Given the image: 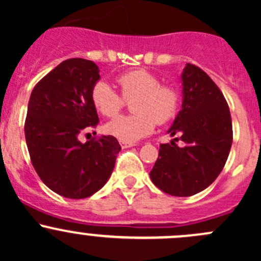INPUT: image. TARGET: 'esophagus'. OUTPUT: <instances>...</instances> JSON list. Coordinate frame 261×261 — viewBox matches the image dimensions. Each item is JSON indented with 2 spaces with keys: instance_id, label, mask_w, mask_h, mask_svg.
Instances as JSON below:
<instances>
[{
  "instance_id": "34e87169",
  "label": "esophagus",
  "mask_w": 261,
  "mask_h": 261,
  "mask_svg": "<svg viewBox=\"0 0 261 261\" xmlns=\"http://www.w3.org/2000/svg\"><path fill=\"white\" fill-rule=\"evenodd\" d=\"M120 145H121V147H122V149H126V147L134 146L135 144H134V143H126V141H120Z\"/></svg>"
}]
</instances>
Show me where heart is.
<instances>
[{
    "instance_id": "obj_1",
    "label": "heart",
    "mask_w": 261,
    "mask_h": 261,
    "mask_svg": "<svg viewBox=\"0 0 261 261\" xmlns=\"http://www.w3.org/2000/svg\"><path fill=\"white\" fill-rule=\"evenodd\" d=\"M120 93L109 83L98 81L91 91L94 109L105 117H114L126 102L134 99V115L118 116L106 125V133L120 141L135 143L150 135L155 125H164L178 114L180 94L172 83H159V78L146 69L122 73L116 78Z\"/></svg>"
}]
</instances>
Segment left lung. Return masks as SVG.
Masks as SVG:
<instances>
[{
    "instance_id": "1",
    "label": "left lung",
    "mask_w": 261,
    "mask_h": 261,
    "mask_svg": "<svg viewBox=\"0 0 261 261\" xmlns=\"http://www.w3.org/2000/svg\"><path fill=\"white\" fill-rule=\"evenodd\" d=\"M183 103L168 133L180 135L162 144L150 172L152 183L168 194L189 197L206 189L223 169L232 145L228 105L206 72L188 63L181 74Z\"/></svg>"
}]
</instances>
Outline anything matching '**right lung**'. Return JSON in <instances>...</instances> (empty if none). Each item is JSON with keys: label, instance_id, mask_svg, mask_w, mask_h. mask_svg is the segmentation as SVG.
Returning <instances> with one entry per match:
<instances>
[{"label": "right lung", "instance_id": "right-lung-1", "mask_svg": "<svg viewBox=\"0 0 261 261\" xmlns=\"http://www.w3.org/2000/svg\"><path fill=\"white\" fill-rule=\"evenodd\" d=\"M99 69L92 60L72 58L36 83L29 99L25 139L31 164L53 192L87 198L109 180L121 146L115 136L82 144L78 135L98 125L91 99Z\"/></svg>", "mask_w": 261, "mask_h": 261}]
</instances>
